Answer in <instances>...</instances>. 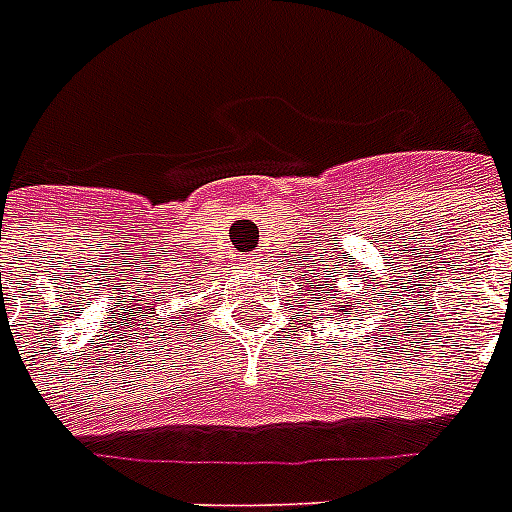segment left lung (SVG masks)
<instances>
[{
    "mask_svg": "<svg viewBox=\"0 0 512 512\" xmlns=\"http://www.w3.org/2000/svg\"><path fill=\"white\" fill-rule=\"evenodd\" d=\"M332 289H335V287L329 284V292H332ZM316 292H321V295H324V300H327V287H321V284H316ZM316 300H319V297H316ZM342 300H345V303L340 305V316H342V313H345V311H353V305L348 303V297H342Z\"/></svg>",
    "mask_w": 512,
    "mask_h": 512,
    "instance_id": "left-lung-1",
    "label": "left lung"
}]
</instances>
